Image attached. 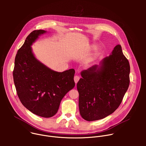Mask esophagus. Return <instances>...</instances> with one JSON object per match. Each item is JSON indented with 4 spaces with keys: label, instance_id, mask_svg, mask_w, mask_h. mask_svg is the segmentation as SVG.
Segmentation results:
<instances>
[{
    "label": "esophagus",
    "instance_id": "1",
    "mask_svg": "<svg viewBox=\"0 0 146 146\" xmlns=\"http://www.w3.org/2000/svg\"><path fill=\"white\" fill-rule=\"evenodd\" d=\"M80 80V77L78 76H75L74 77V82L76 84H77V82L78 81V80Z\"/></svg>",
    "mask_w": 146,
    "mask_h": 146
}]
</instances>
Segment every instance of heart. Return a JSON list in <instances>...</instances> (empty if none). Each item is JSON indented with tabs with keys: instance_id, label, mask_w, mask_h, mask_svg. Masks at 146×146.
Masks as SVG:
<instances>
[{
	"instance_id": "b5f03b06",
	"label": "heart",
	"mask_w": 146,
	"mask_h": 146,
	"mask_svg": "<svg viewBox=\"0 0 146 146\" xmlns=\"http://www.w3.org/2000/svg\"><path fill=\"white\" fill-rule=\"evenodd\" d=\"M95 48V46H92L91 47V48Z\"/></svg>"
}]
</instances>
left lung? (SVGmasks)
Segmentation results:
<instances>
[{"label":"left lung","mask_w":146,"mask_h":146,"mask_svg":"<svg viewBox=\"0 0 146 146\" xmlns=\"http://www.w3.org/2000/svg\"><path fill=\"white\" fill-rule=\"evenodd\" d=\"M129 62L119 44L99 65L82 70L77 84L82 118L96 121L114 112L129 87Z\"/></svg>","instance_id":"8db88e82"}]
</instances>
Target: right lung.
I'll list each match as a JSON object with an SVG mask.
<instances>
[{"instance_id":"add662e5","label":"right lung","mask_w":146,"mask_h":146,"mask_svg":"<svg viewBox=\"0 0 146 146\" xmlns=\"http://www.w3.org/2000/svg\"><path fill=\"white\" fill-rule=\"evenodd\" d=\"M48 32L36 30L27 37L15 58L13 78L18 98L32 113L44 118L54 116L65 95L75 86L73 69L58 72L38 60L31 46Z\"/></svg>"}]
</instances>
